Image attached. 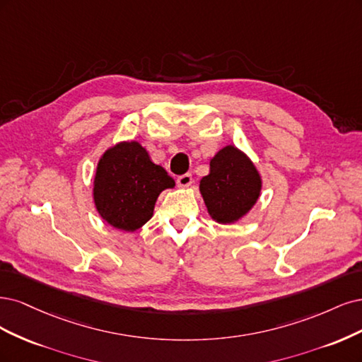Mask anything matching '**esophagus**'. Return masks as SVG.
Masks as SVG:
<instances>
[{
    "mask_svg": "<svg viewBox=\"0 0 362 362\" xmlns=\"http://www.w3.org/2000/svg\"><path fill=\"white\" fill-rule=\"evenodd\" d=\"M192 185V176L189 173L182 174V176L177 177V186L179 188H188V186Z\"/></svg>",
    "mask_w": 362,
    "mask_h": 362,
    "instance_id": "esophagus-1",
    "label": "esophagus"
}]
</instances>
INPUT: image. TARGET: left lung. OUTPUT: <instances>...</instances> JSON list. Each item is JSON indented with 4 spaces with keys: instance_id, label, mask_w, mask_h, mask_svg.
<instances>
[{
    "instance_id": "obj_1",
    "label": "left lung",
    "mask_w": 362,
    "mask_h": 362,
    "mask_svg": "<svg viewBox=\"0 0 362 362\" xmlns=\"http://www.w3.org/2000/svg\"><path fill=\"white\" fill-rule=\"evenodd\" d=\"M262 185L250 156L228 144L209 162V174L200 180V194L215 223L235 224L259 202Z\"/></svg>"
}]
</instances>
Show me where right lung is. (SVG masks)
<instances>
[{"label":"right lung","instance_id":"obj_1","mask_svg":"<svg viewBox=\"0 0 362 362\" xmlns=\"http://www.w3.org/2000/svg\"><path fill=\"white\" fill-rule=\"evenodd\" d=\"M176 186L170 174L151 162L138 141H120L103 151L93 182V202L103 221L135 231L153 216L162 191Z\"/></svg>","mask_w":362,"mask_h":362}]
</instances>
